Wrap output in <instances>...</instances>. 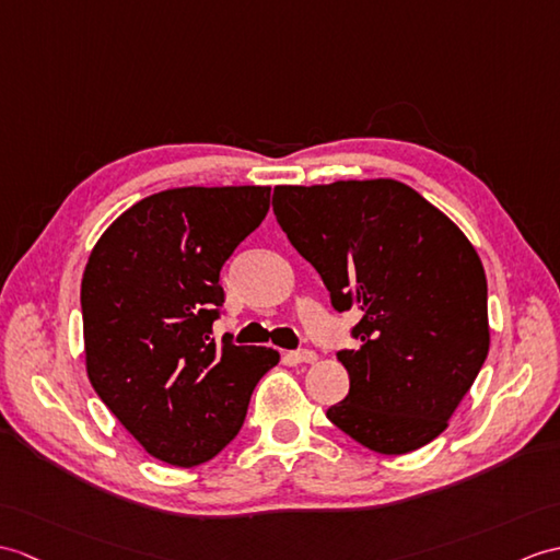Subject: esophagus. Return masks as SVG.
<instances>
[{"label":"esophagus","mask_w":560,"mask_h":560,"mask_svg":"<svg viewBox=\"0 0 560 560\" xmlns=\"http://www.w3.org/2000/svg\"><path fill=\"white\" fill-rule=\"evenodd\" d=\"M285 360H289L291 365H301V362H315L317 353L310 348H301V350H291V353H285Z\"/></svg>","instance_id":"1"}]
</instances>
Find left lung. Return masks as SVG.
Instances as JSON below:
<instances>
[{
	"label": "left lung",
	"mask_w": 560,
	"mask_h": 560,
	"mask_svg": "<svg viewBox=\"0 0 560 560\" xmlns=\"http://www.w3.org/2000/svg\"><path fill=\"white\" fill-rule=\"evenodd\" d=\"M271 207L334 310L362 315L358 348L336 353L350 392L327 418L386 456L429 444L489 353L487 277L470 241L392 178L277 186Z\"/></svg>",
	"instance_id": "obj_1"
}]
</instances>
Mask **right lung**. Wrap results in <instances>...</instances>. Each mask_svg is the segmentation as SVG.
<instances>
[{"label": "right lung", "instance_id": "right-lung-1", "mask_svg": "<svg viewBox=\"0 0 560 560\" xmlns=\"http://www.w3.org/2000/svg\"><path fill=\"white\" fill-rule=\"evenodd\" d=\"M267 186L174 188L102 233L81 283L90 384L150 456L214 458L241 432L253 388L279 362L262 346L214 341L219 271L262 224Z\"/></svg>", "mask_w": 560, "mask_h": 560}]
</instances>
